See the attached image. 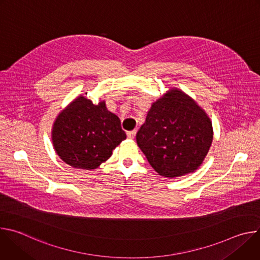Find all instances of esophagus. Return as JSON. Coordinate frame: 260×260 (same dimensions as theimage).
<instances>
[{"label": "esophagus", "instance_id": "esophagus-1", "mask_svg": "<svg viewBox=\"0 0 260 260\" xmlns=\"http://www.w3.org/2000/svg\"><path fill=\"white\" fill-rule=\"evenodd\" d=\"M136 134H137V131H131V132H127V138L133 140L135 137H136Z\"/></svg>", "mask_w": 260, "mask_h": 260}]
</instances>
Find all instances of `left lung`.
Here are the masks:
<instances>
[{
  "label": "left lung",
  "mask_w": 260,
  "mask_h": 260,
  "mask_svg": "<svg viewBox=\"0 0 260 260\" xmlns=\"http://www.w3.org/2000/svg\"><path fill=\"white\" fill-rule=\"evenodd\" d=\"M213 140L212 123L188 95L169 90L156 101L137 133V143L148 162L164 177L196 171Z\"/></svg>",
  "instance_id": "left-lung-1"
}]
</instances>
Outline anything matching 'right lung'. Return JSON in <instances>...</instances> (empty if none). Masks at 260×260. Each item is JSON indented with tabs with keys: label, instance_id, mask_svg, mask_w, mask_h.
Segmentation results:
<instances>
[{
	"label": "right lung",
	"instance_id": "add662e5",
	"mask_svg": "<svg viewBox=\"0 0 260 260\" xmlns=\"http://www.w3.org/2000/svg\"><path fill=\"white\" fill-rule=\"evenodd\" d=\"M125 138L120 119L107 110L105 102L93 105L84 96L62 111L52 131L58 156L71 167L84 170L96 169Z\"/></svg>",
	"mask_w": 260,
	"mask_h": 260
}]
</instances>
